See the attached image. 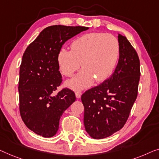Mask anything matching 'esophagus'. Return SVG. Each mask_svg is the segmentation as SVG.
<instances>
[{"label":"esophagus","mask_w":159,"mask_h":159,"mask_svg":"<svg viewBox=\"0 0 159 159\" xmlns=\"http://www.w3.org/2000/svg\"><path fill=\"white\" fill-rule=\"evenodd\" d=\"M81 94L82 93L80 92V91H76V92H75V97H76L77 99H80V97H81Z\"/></svg>","instance_id":"34e87169"}]
</instances>
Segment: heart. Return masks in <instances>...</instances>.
<instances>
[{"mask_svg": "<svg viewBox=\"0 0 159 159\" xmlns=\"http://www.w3.org/2000/svg\"><path fill=\"white\" fill-rule=\"evenodd\" d=\"M71 50L61 48L57 63L62 74L71 76L80 66L81 70L66 84L75 90H81L96 81L109 79L117 66L120 46L117 38L110 34L90 32L75 38Z\"/></svg>", "mask_w": 159, "mask_h": 159, "instance_id": "b5f03b06", "label": "heart"}]
</instances>
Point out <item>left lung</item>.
<instances>
[{
	"label": "left lung",
	"instance_id": "left-lung-1",
	"mask_svg": "<svg viewBox=\"0 0 159 159\" xmlns=\"http://www.w3.org/2000/svg\"><path fill=\"white\" fill-rule=\"evenodd\" d=\"M119 60L111 77L81 96L86 131L94 139L109 137L122 129L138 96L140 60L125 36L118 34Z\"/></svg>",
	"mask_w": 159,
	"mask_h": 159
}]
</instances>
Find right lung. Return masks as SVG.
<instances>
[{
    "instance_id": "1",
    "label": "right lung",
    "mask_w": 159,
    "mask_h": 159,
    "mask_svg": "<svg viewBox=\"0 0 159 159\" xmlns=\"http://www.w3.org/2000/svg\"><path fill=\"white\" fill-rule=\"evenodd\" d=\"M85 26H48L26 49L19 70V110L29 129L44 138L57 133L65 111L75 101V93L63 89L57 54L70 38L88 30Z\"/></svg>"
}]
</instances>
